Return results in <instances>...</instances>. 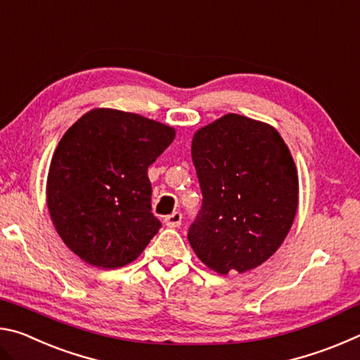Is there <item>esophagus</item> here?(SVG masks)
Instances as JSON below:
<instances>
[{
    "label": "esophagus",
    "mask_w": 360,
    "mask_h": 360,
    "mask_svg": "<svg viewBox=\"0 0 360 360\" xmlns=\"http://www.w3.org/2000/svg\"><path fill=\"white\" fill-rule=\"evenodd\" d=\"M181 221H182V214L178 211L165 217V224H167V227H169V229H178L181 225Z\"/></svg>",
    "instance_id": "esophagus-1"
}]
</instances>
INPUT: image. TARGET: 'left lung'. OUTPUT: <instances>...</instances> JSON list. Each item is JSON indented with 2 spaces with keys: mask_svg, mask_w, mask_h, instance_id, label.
<instances>
[{
  "mask_svg": "<svg viewBox=\"0 0 360 360\" xmlns=\"http://www.w3.org/2000/svg\"><path fill=\"white\" fill-rule=\"evenodd\" d=\"M192 160L203 193L187 235L193 252L219 275L254 270L295 219L298 173L288 144L270 124L225 114L195 131Z\"/></svg>",
  "mask_w": 360,
  "mask_h": 360,
  "instance_id": "obj_1",
  "label": "left lung"
}]
</instances>
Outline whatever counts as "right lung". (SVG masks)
I'll list each match as a JSON object with an SVG mask.
<instances>
[{
  "mask_svg": "<svg viewBox=\"0 0 360 360\" xmlns=\"http://www.w3.org/2000/svg\"><path fill=\"white\" fill-rule=\"evenodd\" d=\"M176 130L119 109L95 108L60 139L49 167L47 210L63 243L85 264H131L162 224L150 212L148 168Z\"/></svg>",
  "mask_w": 360,
  "mask_h": 360,
  "instance_id": "1",
  "label": "right lung"
}]
</instances>
